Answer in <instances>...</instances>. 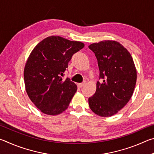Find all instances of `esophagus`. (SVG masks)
I'll return each mask as SVG.
<instances>
[{
	"label": "esophagus",
	"instance_id": "1",
	"mask_svg": "<svg viewBox=\"0 0 154 154\" xmlns=\"http://www.w3.org/2000/svg\"><path fill=\"white\" fill-rule=\"evenodd\" d=\"M85 84V82L79 83V84H78V87H79V88H82L83 86H84Z\"/></svg>",
	"mask_w": 154,
	"mask_h": 154
}]
</instances>
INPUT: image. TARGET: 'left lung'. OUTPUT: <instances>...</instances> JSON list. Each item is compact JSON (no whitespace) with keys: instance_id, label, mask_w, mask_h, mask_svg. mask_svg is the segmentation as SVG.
Returning <instances> with one entry per match:
<instances>
[{"instance_id":"left-lung-1","label":"left lung","mask_w":154,"mask_h":154,"mask_svg":"<svg viewBox=\"0 0 154 154\" xmlns=\"http://www.w3.org/2000/svg\"><path fill=\"white\" fill-rule=\"evenodd\" d=\"M95 54L99 79L94 94L89 98L90 108L101 117L116 114L132 97L137 71L130 54L115 41H103L88 46Z\"/></svg>"}]
</instances>
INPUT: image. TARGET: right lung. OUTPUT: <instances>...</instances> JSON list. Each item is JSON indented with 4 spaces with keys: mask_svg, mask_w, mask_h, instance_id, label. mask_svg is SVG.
Listing matches in <instances>:
<instances>
[{
    "mask_svg": "<svg viewBox=\"0 0 154 154\" xmlns=\"http://www.w3.org/2000/svg\"><path fill=\"white\" fill-rule=\"evenodd\" d=\"M84 44L59 36L47 37L38 43L25 65L26 90L31 101L41 112L55 116L68 108L77 85L62 77L72 55Z\"/></svg>",
    "mask_w": 154,
    "mask_h": 154,
    "instance_id": "obj_1",
    "label": "right lung"
}]
</instances>
